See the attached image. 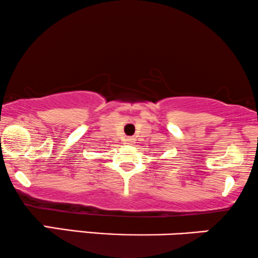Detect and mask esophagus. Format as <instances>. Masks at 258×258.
Returning <instances> with one entry per match:
<instances>
[{
	"label": "esophagus",
	"mask_w": 258,
	"mask_h": 258,
	"mask_svg": "<svg viewBox=\"0 0 258 258\" xmlns=\"http://www.w3.org/2000/svg\"><path fill=\"white\" fill-rule=\"evenodd\" d=\"M134 140L132 139V137H128V139H125V143H128V145H130V143H133Z\"/></svg>",
	"instance_id": "obj_1"
}]
</instances>
